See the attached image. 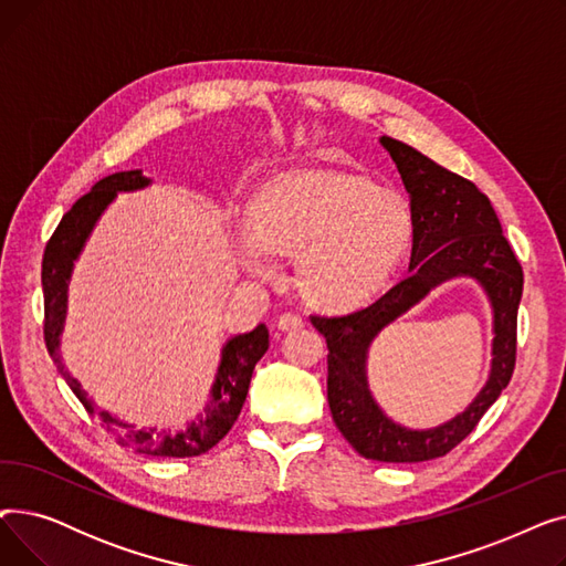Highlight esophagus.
<instances>
[{
    "label": "esophagus",
    "instance_id": "obj_1",
    "mask_svg": "<svg viewBox=\"0 0 566 566\" xmlns=\"http://www.w3.org/2000/svg\"><path fill=\"white\" fill-rule=\"evenodd\" d=\"M303 318L301 316H295V314H282L280 316V321H277V328L282 331V333H293V331H301L303 328Z\"/></svg>",
    "mask_w": 566,
    "mask_h": 566
}]
</instances>
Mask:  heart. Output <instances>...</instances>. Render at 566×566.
<instances>
[{
    "label": "heart",
    "mask_w": 566,
    "mask_h": 566,
    "mask_svg": "<svg viewBox=\"0 0 566 566\" xmlns=\"http://www.w3.org/2000/svg\"><path fill=\"white\" fill-rule=\"evenodd\" d=\"M412 238L406 201L367 176L337 167L280 171L259 186L250 224L233 229L243 271L277 277L275 256H298L295 277L323 312L367 307L401 265Z\"/></svg>",
    "instance_id": "heart-1"
}]
</instances>
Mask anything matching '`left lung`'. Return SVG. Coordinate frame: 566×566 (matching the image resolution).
Wrapping results in <instances>:
<instances>
[{
    "label": "left lung",
    "mask_w": 566,
    "mask_h": 566,
    "mask_svg": "<svg viewBox=\"0 0 566 566\" xmlns=\"http://www.w3.org/2000/svg\"><path fill=\"white\" fill-rule=\"evenodd\" d=\"M378 142L392 156L410 201L408 277L367 310L335 318L312 316V325L328 342V403L342 436L365 459L418 463L457 448L510 385L516 363L523 271L502 235L489 197L478 186L399 139L382 135ZM459 276L478 281L492 307L490 376L452 421L429 430L403 428L388 419L370 395L366 376L370 344L436 285Z\"/></svg>",
    "instance_id": "1"
}]
</instances>
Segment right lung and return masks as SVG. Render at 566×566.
Segmentation results:
<instances>
[{
	"label": "right lung",
	"instance_id": "add662e5",
	"mask_svg": "<svg viewBox=\"0 0 566 566\" xmlns=\"http://www.w3.org/2000/svg\"><path fill=\"white\" fill-rule=\"evenodd\" d=\"M151 184V178H146L142 169L116 171L112 176H105L92 188V192L77 199L71 211L62 218V222H59L50 243L45 245L41 273L45 298V346L50 350L52 363L56 365V371L64 376L73 395L82 401L88 415L101 420V424L116 438V442H122L124 448H130L137 454L186 459L199 457L216 448L229 433V429L238 420V415H241L250 390L252 371L268 350V328L263 323H259L250 333L229 337L222 344L218 371L211 385V397H208L197 418L176 433H160L156 427L137 429L135 424H128L126 420L118 418V415L98 408L94 399L84 392L82 382L73 378V374L64 367L62 353H59L69 314V284L73 277L75 261L80 259L88 235H92L109 203H114L116 195L139 192Z\"/></svg>",
	"mask_w": 566,
	"mask_h": 566
}]
</instances>
